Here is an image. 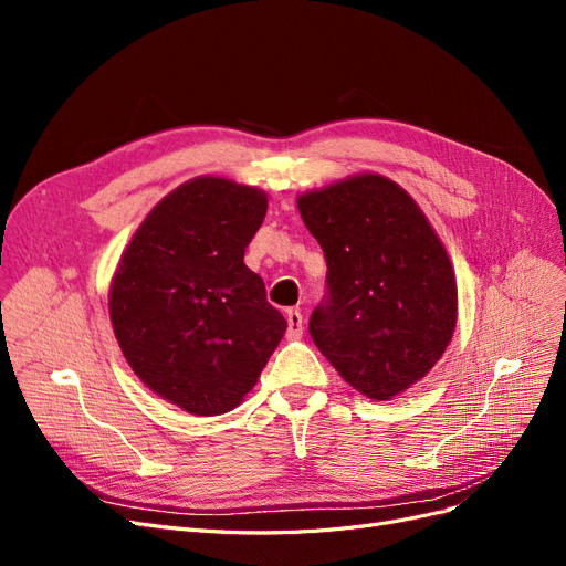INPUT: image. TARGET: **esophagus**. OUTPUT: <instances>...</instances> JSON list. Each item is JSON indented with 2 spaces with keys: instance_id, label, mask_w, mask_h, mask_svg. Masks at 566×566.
<instances>
[{
  "instance_id": "obj_1",
  "label": "esophagus",
  "mask_w": 566,
  "mask_h": 566,
  "mask_svg": "<svg viewBox=\"0 0 566 566\" xmlns=\"http://www.w3.org/2000/svg\"><path fill=\"white\" fill-rule=\"evenodd\" d=\"M285 321H287L285 337H287V339H300V337H302V331H304L302 314H300L297 310H287V312H285Z\"/></svg>"
}]
</instances>
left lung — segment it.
I'll return each instance as SVG.
<instances>
[{
  "instance_id": "8db88e82",
  "label": "left lung",
  "mask_w": 566,
  "mask_h": 566,
  "mask_svg": "<svg viewBox=\"0 0 566 566\" xmlns=\"http://www.w3.org/2000/svg\"><path fill=\"white\" fill-rule=\"evenodd\" d=\"M328 264L310 333L356 391L389 401L447 352L458 321L449 252L403 188L364 172L297 198Z\"/></svg>"
}]
</instances>
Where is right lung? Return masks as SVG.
<instances>
[{
    "label": "right lung",
    "mask_w": 566,
    "mask_h": 566,
    "mask_svg": "<svg viewBox=\"0 0 566 566\" xmlns=\"http://www.w3.org/2000/svg\"><path fill=\"white\" fill-rule=\"evenodd\" d=\"M266 193L224 177L169 191L134 231L111 281L113 333L153 394L191 416L233 410L287 323L243 262Z\"/></svg>",
    "instance_id": "obj_1"
}]
</instances>
